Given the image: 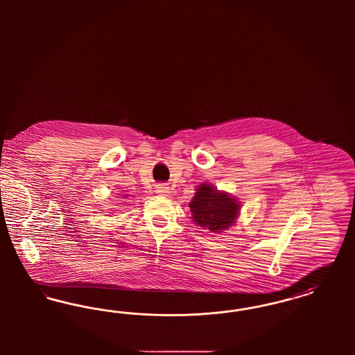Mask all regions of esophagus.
Listing matches in <instances>:
<instances>
[{
	"mask_svg": "<svg viewBox=\"0 0 355 355\" xmlns=\"http://www.w3.org/2000/svg\"><path fill=\"white\" fill-rule=\"evenodd\" d=\"M155 191L159 194V196H169L170 187L165 184H159L155 187Z\"/></svg>",
	"mask_w": 355,
	"mask_h": 355,
	"instance_id": "esophagus-1",
	"label": "esophagus"
}]
</instances>
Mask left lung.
I'll list each match as a JSON object with an SVG mask.
<instances>
[{"mask_svg": "<svg viewBox=\"0 0 355 355\" xmlns=\"http://www.w3.org/2000/svg\"><path fill=\"white\" fill-rule=\"evenodd\" d=\"M193 220L210 232L220 233L234 223L238 217L239 203L226 193H220L209 184H203L190 202Z\"/></svg>", "mask_w": 355, "mask_h": 355, "instance_id": "1", "label": "left lung"}]
</instances>
